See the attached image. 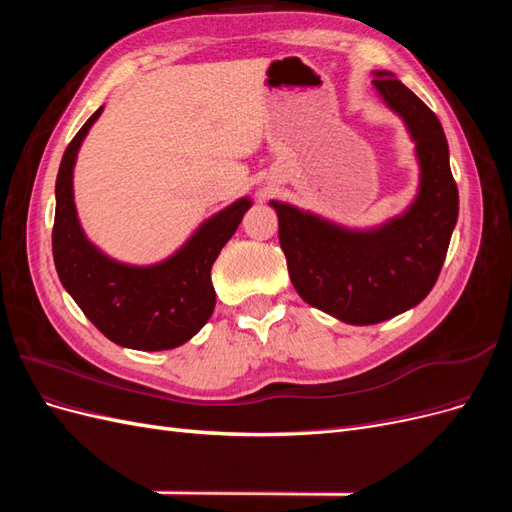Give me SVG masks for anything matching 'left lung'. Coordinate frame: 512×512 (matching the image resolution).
Returning <instances> with one entry per match:
<instances>
[{"label":"left lung","mask_w":512,"mask_h":512,"mask_svg":"<svg viewBox=\"0 0 512 512\" xmlns=\"http://www.w3.org/2000/svg\"><path fill=\"white\" fill-rule=\"evenodd\" d=\"M374 87L414 143L421 173L410 207L380 226L348 228L280 200L269 203L294 290L305 303L356 327L395 318L427 297L459 215L438 117L391 72L376 70Z\"/></svg>","instance_id":"obj_1"}]
</instances>
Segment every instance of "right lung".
Returning <instances> with one entry per match:
<instances>
[{
    "instance_id": "1",
    "label": "right lung",
    "mask_w": 512,
    "mask_h": 512,
    "mask_svg": "<svg viewBox=\"0 0 512 512\" xmlns=\"http://www.w3.org/2000/svg\"><path fill=\"white\" fill-rule=\"evenodd\" d=\"M104 106L72 138L55 183L53 260L70 297L111 342L156 352L192 339L211 318L215 290L211 267L235 235L252 200L243 196L213 213L175 254L153 265H128L91 243L74 205V164Z\"/></svg>"
}]
</instances>
